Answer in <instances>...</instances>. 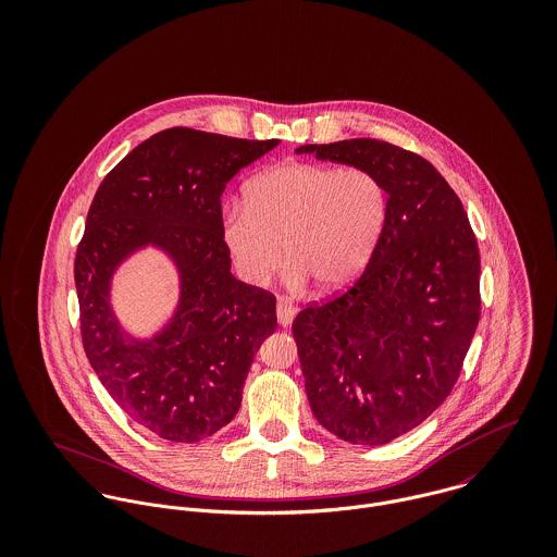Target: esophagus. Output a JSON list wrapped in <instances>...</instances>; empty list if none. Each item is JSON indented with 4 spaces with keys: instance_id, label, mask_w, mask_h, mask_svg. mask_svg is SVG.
Here are the masks:
<instances>
[{
    "instance_id": "34e87169",
    "label": "esophagus",
    "mask_w": 557,
    "mask_h": 557,
    "mask_svg": "<svg viewBox=\"0 0 557 557\" xmlns=\"http://www.w3.org/2000/svg\"><path fill=\"white\" fill-rule=\"evenodd\" d=\"M296 313H298V309L292 305V300L278 298V302H276V319H278L281 325H289L294 318H296Z\"/></svg>"
}]
</instances>
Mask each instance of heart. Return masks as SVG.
<instances>
[{
	"label": "heart",
	"mask_w": 557,
	"mask_h": 557,
	"mask_svg": "<svg viewBox=\"0 0 557 557\" xmlns=\"http://www.w3.org/2000/svg\"><path fill=\"white\" fill-rule=\"evenodd\" d=\"M388 190L364 166L285 162L255 175L244 203L225 210L221 238L248 285H268L289 263V283L321 294L354 285L369 268L388 223Z\"/></svg>",
	"instance_id": "b5f03b06"
}]
</instances>
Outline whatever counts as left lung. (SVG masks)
Listing matches in <instances>:
<instances>
[{
    "label": "left lung",
    "mask_w": 557,
    "mask_h": 557,
    "mask_svg": "<svg viewBox=\"0 0 557 557\" xmlns=\"http://www.w3.org/2000/svg\"><path fill=\"white\" fill-rule=\"evenodd\" d=\"M298 154L364 166L388 190V223L362 276L294 319L319 424L382 446L450 395L480 319V255L461 199L429 160L377 139L300 146Z\"/></svg>",
    "instance_id": "left-lung-1"
}]
</instances>
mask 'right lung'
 <instances>
[{"mask_svg":"<svg viewBox=\"0 0 557 557\" xmlns=\"http://www.w3.org/2000/svg\"><path fill=\"white\" fill-rule=\"evenodd\" d=\"M281 141L166 128L120 160L98 186L75 259L81 336L111 398L162 440L193 444L238 413L276 298L232 274L221 195L242 166ZM146 247L178 274V302L150 337H135L110 305L116 270Z\"/></svg>","mask_w":557,"mask_h":557,"instance_id":"1","label":"right lung"}]
</instances>
